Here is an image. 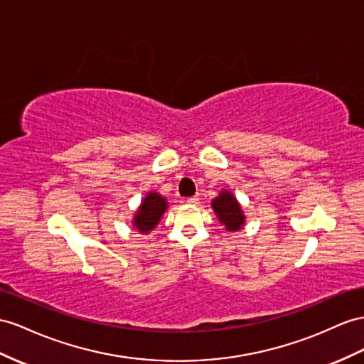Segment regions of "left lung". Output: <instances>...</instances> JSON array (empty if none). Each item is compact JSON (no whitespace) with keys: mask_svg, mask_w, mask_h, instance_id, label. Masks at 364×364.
Masks as SVG:
<instances>
[{"mask_svg":"<svg viewBox=\"0 0 364 364\" xmlns=\"http://www.w3.org/2000/svg\"><path fill=\"white\" fill-rule=\"evenodd\" d=\"M167 208H169V203H167V200L161 193H158L155 191L147 192L144 195V198L141 200V204H139L134 213L132 226L135 228V230L139 232V234H149V232H152L158 223H160Z\"/></svg>","mask_w":364,"mask_h":364,"instance_id":"8db88e82","label":"left lung"}]
</instances>
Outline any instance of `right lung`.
Instances as JSON below:
<instances>
[{"instance_id": "obj_1", "label": "right lung", "mask_w": 364, "mask_h": 364, "mask_svg": "<svg viewBox=\"0 0 364 364\" xmlns=\"http://www.w3.org/2000/svg\"><path fill=\"white\" fill-rule=\"evenodd\" d=\"M210 206L213 212H215L218 221L226 228L228 232H238L243 229L246 215L234 192L229 189H223L218 193V197L212 200Z\"/></svg>"}]
</instances>
